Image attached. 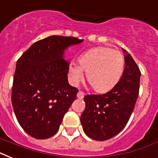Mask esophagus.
Returning a JSON list of instances; mask_svg holds the SVG:
<instances>
[{"label":"esophagus","mask_w":158,"mask_h":158,"mask_svg":"<svg viewBox=\"0 0 158 158\" xmlns=\"http://www.w3.org/2000/svg\"><path fill=\"white\" fill-rule=\"evenodd\" d=\"M84 95H85V94H84V92L79 91V93L77 94V98H78L79 99H82V98H84Z\"/></svg>","instance_id":"1"}]
</instances>
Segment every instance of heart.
<instances>
[{"label":"heart","mask_w":158,"mask_h":158,"mask_svg":"<svg viewBox=\"0 0 158 158\" xmlns=\"http://www.w3.org/2000/svg\"><path fill=\"white\" fill-rule=\"evenodd\" d=\"M78 64H70L68 68L69 81L76 85L84 78L98 93L107 92L117 84L125 68L123 55L109 48H96L82 54Z\"/></svg>","instance_id":"b5f03b06"}]
</instances>
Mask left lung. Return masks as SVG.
I'll return each mask as SVG.
<instances>
[{"label":"left lung","mask_w":158,"mask_h":158,"mask_svg":"<svg viewBox=\"0 0 158 158\" xmlns=\"http://www.w3.org/2000/svg\"><path fill=\"white\" fill-rule=\"evenodd\" d=\"M125 55L122 76L111 90L101 95H87L80 116L83 130L89 138L104 141L114 137L128 123L139 91L140 70L130 54Z\"/></svg>","instance_id":"8db88e82"}]
</instances>
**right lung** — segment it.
<instances>
[{
	"mask_svg": "<svg viewBox=\"0 0 158 158\" xmlns=\"http://www.w3.org/2000/svg\"><path fill=\"white\" fill-rule=\"evenodd\" d=\"M84 42L50 36L38 41L16 63L11 102L18 122L28 135L45 139L56 134L78 89L68 83L64 52Z\"/></svg>",
	"mask_w": 158,
	"mask_h": 158,
	"instance_id": "obj_1",
	"label": "right lung"
}]
</instances>
